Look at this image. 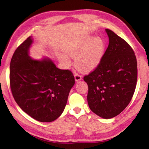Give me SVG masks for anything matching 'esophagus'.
Wrapping results in <instances>:
<instances>
[{"label": "esophagus", "instance_id": "34e87169", "mask_svg": "<svg viewBox=\"0 0 149 149\" xmlns=\"http://www.w3.org/2000/svg\"><path fill=\"white\" fill-rule=\"evenodd\" d=\"M74 77H75V80L76 81H79L82 79V77L78 74H75Z\"/></svg>", "mask_w": 149, "mask_h": 149}]
</instances>
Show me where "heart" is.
Segmentation results:
<instances>
[{
    "instance_id": "b5f03b06",
    "label": "heart",
    "mask_w": 149,
    "mask_h": 149,
    "mask_svg": "<svg viewBox=\"0 0 149 149\" xmlns=\"http://www.w3.org/2000/svg\"><path fill=\"white\" fill-rule=\"evenodd\" d=\"M106 45L103 39L100 37L88 36L83 40L77 42L66 49V53L75 58V65L85 72L94 69L100 64L105 52ZM60 60L66 66L71 63L69 57L61 54Z\"/></svg>"
}]
</instances>
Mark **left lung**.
I'll use <instances>...</instances> for the list:
<instances>
[{
	"mask_svg": "<svg viewBox=\"0 0 149 149\" xmlns=\"http://www.w3.org/2000/svg\"><path fill=\"white\" fill-rule=\"evenodd\" d=\"M109 45L100 64L84 77L91 110L104 119L119 115L129 104L137 81L134 51L124 39L106 29Z\"/></svg>",
	"mask_w": 149,
	"mask_h": 149,
	"instance_id": "1",
	"label": "left lung"
}]
</instances>
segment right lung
Masks as SVG:
<instances>
[{"label":"right lung","mask_w":149,"mask_h":149,"mask_svg":"<svg viewBox=\"0 0 149 149\" xmlns=\"http://www.w3.org/2000/svg\"><path fill=\"white\" fill-rule=\"evenodd\" d=\"M33 41L29 37L13 54L11 90L23 111L38 121L52 122L63 112L75 79L71 71L57 68L48 57L31 58L29 51Z\"/></svg>","instance_id":"right-lung-1"}]
</instances>
